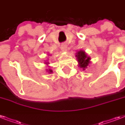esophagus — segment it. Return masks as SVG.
Wrapping results in <instances>:
<instances>
[{
	"mask_svg": "<svg viewBox=\"0 0 125 125\" xmlns=\"http://www.w3.org/2000/svg\"><path fill=\"white\" fill-rule=\"evenodd\" d=\"M67 48V47L66 45H62L61 46V50L62 51H66Z\"/></svg>",
	"mask_w": 125,
	"mask_h": 125,
	"instance_id": "1",
	"label": "esophagus"
}]
</instances>
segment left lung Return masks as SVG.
<instances>
[{"mask_svg": "<svg viewBox=\"0 0 125 125\" xmlns=\"http://www.w3.org/2000/svg\"><path fill=\"white\" fill-rule=\"evenodd\" d=\"M75 56L76 58L77 62L78 63V66L82 68L83 71H85V69L87 68L89 63H91V58L88 56L84 51L80 50L76 52Z\"/></svg>", "mask_w": 125, "mask_h": 125, "instance_id": "8db88e82", "label": "left lung"}]
</instances>
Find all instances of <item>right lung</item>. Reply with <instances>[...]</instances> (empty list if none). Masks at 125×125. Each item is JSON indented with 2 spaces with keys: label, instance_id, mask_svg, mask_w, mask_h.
Segmentation results:
<instances>
[{
  "label": "right lung",
  "instance_id": "obj_1",
  "mask_svg": "<svg viewBox=\"0 0 125 125\" xmlns=\"http://www.w3.org/2000/svg\"><path fill=\"white\" fill-rule=\"evenodd\" d=\"M49 56V54H48ZM48 60H46V61H45V62H44V63H45V64H46L47 65V66L48 67H49V63H50L49 62H48ZM46 71H47V72L49 73H52V71L51 70V69H46Z\"/></svg>",
  "mask_w": 125,
  "mask_h": 125
}]
</instances>
